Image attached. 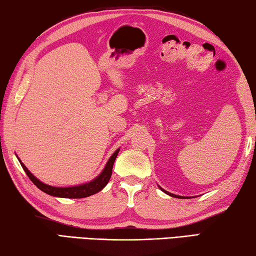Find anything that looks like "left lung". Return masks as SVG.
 Segmentation results:
<instances>
[{
    "instance_id": "1",
    "label": "left lung",
    "mask_w": 256,
    "mask_h": 256,
    "mask_svg": "<svg viewBox=\"0 0 256 256\" xmlns=\"http://www.w3.org/2000/svg\"><path fill=\"white\" fill-rule=\"evenodd\" d=\"M159 188H160V190H162L164 193H166V194H168V196H172V198H185V196H176V194H172V193H170V192H168V190H164V188H160V186H159Z\"/></svg>"
}]
</instances>
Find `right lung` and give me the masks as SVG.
I'll list each match as a JSON object with an SVG mask.
<instances>
[{"mask_svg": "<svg viewBox=\"0 0 256 256\" xmlns=\"http://www.w3.org/2000/svg\"><path fill=\"white\" fill-rule=\"evenodd\" d=\"M118 151H120V149L116 150L115 152L110 156V158L108 159L105 168H104L102 172L96 177V178H94L92 180L88 182V183L76 185V186H68V188H58V186H52V185L42 183V180H38L37 177H34L32 172H29L28 168L26 167L22 162H21V160L19 158L18 159L21 164V166H22V168H24V170L26 172V174H27L30 178V180H32L38 188L42 190V192H45L46 194H50V196H56V198H81L94 196V194L98 193L99 190H102L107 185V183L110 180L112 164H114L115 159H116V157H118ZM16 157H18V156H16Z\"/></svg>", "mask_w": 256, "mask_h": 256, "instance_id": "right-lung-1", "label": "right lung"}]
</instances>
